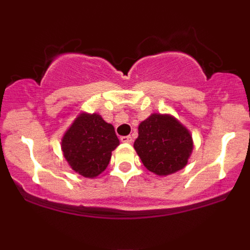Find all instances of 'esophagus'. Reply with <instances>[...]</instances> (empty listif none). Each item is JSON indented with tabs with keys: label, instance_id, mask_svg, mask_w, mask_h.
Listing matches in <instances>:
<instances>
[{
	"label": "esophagus",
	"instance_id": "esophagus-1",
	"mask_svg": "<svg viewBox=\"0 0 250 250\" xmlns=\"http://www.w3.org/2000/svg\"><path fill=\"white\" fill-rule=\"evenodd\" d=\"M120 140H121V142H125V143L133 142V137H131L130 135H128V136H121L120 137Z\"/></svg>",
	"mask_w": 250,
	"mask_h": 250
}]
</instances>
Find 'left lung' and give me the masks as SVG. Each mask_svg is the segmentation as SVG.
Segmentation results:
<instances>
[{
	"mask_svg": "<svg viewBox=\"0 0 250 250\" xmlns=\"http://www.w3.org/2000/svg\"><path fill=\"white\" fill-rule=\"evenodd\" d=\"M134 148L148 170L169 175L187 165L193 141L187 129L173 116L153 114L140 123Z\"/></svg>",
	"mask_w": 250,
	"mask_h": 250,
	"instance_id": "1",
	"label": "left lung"
}]
</instances>
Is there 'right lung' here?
<instances>
[{"mask_svg": "<svg viewBox=\"0 0 250 250\" xmlns=\"http://www.w3.org/2000/svg\"><path fill=\"white\" fill-rule=\"evenodd\" d=\"M120 145L111 125L97 114H82L63 136L62 150L70 167L84 177H95L109 165Z\"/></svg>", "mask_w": 250, "mask_h": 250, "instance_id": "obj_1", "label": "right lung"}]
</instances>
